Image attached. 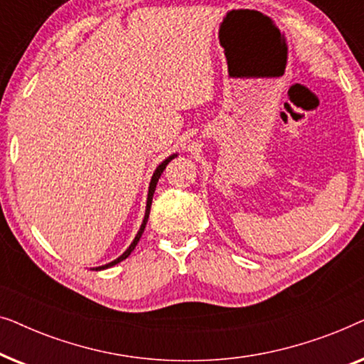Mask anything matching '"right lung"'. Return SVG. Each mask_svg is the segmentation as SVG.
<instances>
[{"label": "right lung", "instance_id": "add662e5", "mask_svg": "<svg viewBox=\"0 0 364 364\" xmlns=\"http://www.w3.org/2000/svg\"><path fill=\"white\" fill-rule=\"evenodd\" d=\"M173 157H177V154H172L171 157H167L166 161H164L162 164H159V167L156 168V172H154V176H152V178H151V183H149V193H147V205H146V215H144V220H142V225H141V228H139V232H137V235H136V238H134L132 240V243L131 245H129V248L126 252L122 253L121 257L119 258H116V260L114 262H111V263H106V265H102V267H97V268H92V270H104V268H109V267H114V265H117L119 262H122V260H126V258L131 255L132 253V250L134 248H136V245H137V242L141 240V237H142V232H144V228H146V223H147V218H149V213H151V205H152V197H154V192H156V186H157V182H159V178H161V176H162V172H164V168H166V166L168 162L172 161Z\"/></svg>", "mask_w": 364, "mask_h": 364}]
</instances>
